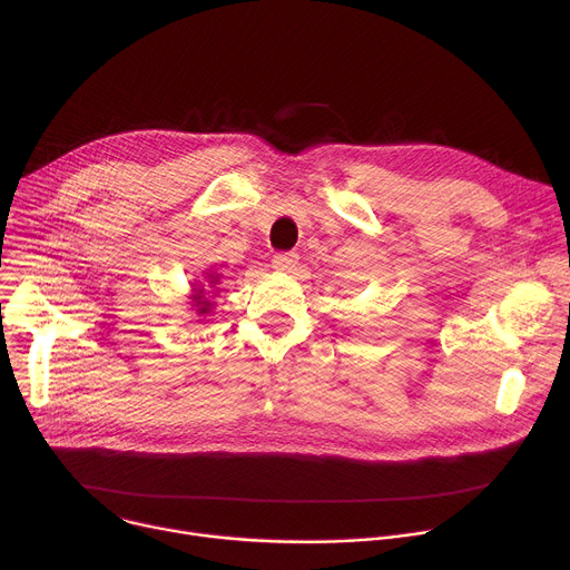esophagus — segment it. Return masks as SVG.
Here are the masks:
<instances>
[{"mask_svg":"<svg viewBox=\"0 0 570 570\" xmlns=\"http://www.w3.org/2000/svg\"><path fill=\"white\" fill-rule=\"evenodd\" d=\"M298 263V256L292 250H285V253H276V256L272 258V267L278 269V272H292Z\"/></svg>","mask_w":570,"mask_h":570,"instance_id":"1","label":"esophagus"}]
</instances>
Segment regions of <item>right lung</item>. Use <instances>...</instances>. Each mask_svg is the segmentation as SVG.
<instances>
[{"label": "right lung", "instance_id": "add662e5", "mask_svg": "<svg viewBox=\"0 0 570 570\" xmlns=\"http://www.w3.org/2000/svg\"><path fill=\"white\" fill-rule=\"evenodd\" d=\"M219 276L222 274H206V278H208V287H215L217 283H219ZM193 303H195V307H197V314L199 317H208V314L213 312V303L206 298V289L199 285L197 289H195V294H193ZM202 322V320H199Z\"/></svg>", "mask_w": 570, "mask_h": 570}]
</instances>
